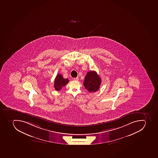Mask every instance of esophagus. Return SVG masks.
<instances>
[{"label": "esophagus", "mask_w": 158, "mask_h": 158, "mask_svg": "<svg viewBox=\"0 0 158 158\" xmlns=\"http://www.w3.org/2000/svg\"><path fill=\"white\" fill-rule=\"evenodd\" d=\"M78 77H75V78H73V80L74 81H78Z\"/></svg>", "instance_id": "34e87169"}]
</instances>
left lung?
I'll list each match as a JSON object with an SVG mask.
<instances>
[{"label": "left lung", "mask_w": 158, "mask_h": 158, "mask_svg": "<svg viewBox=\"0 0 158 158\" xmlns=\"http://www.w3.org/2000/svg\"><path fill=\"white\" fill-rule=\"evenodd\" d=\"M101 77L95 71L88 72L84 80V85L90 93H94L100 89L101 84Z\"/></svg>", "instance_id": "1"}]
</instances>
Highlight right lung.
Here are the masks:
<instances>
[{"label":"right lung","mask_w":158,"mask_h":158,"mask_svg":"<svg viewBox=\"0 0 158 158\" xmlns=\"http://www.w3.org/2000/svg\"><path fill=\"white\" fill-rule=\"evenodd\" d=\"M69 82V81L68 78L64 79L61 74H57L54 82V87L55 89L57 91H59L62 89V87L65 86Z\"/></svg>","instance_id":"add662e5"}]
</instances>
